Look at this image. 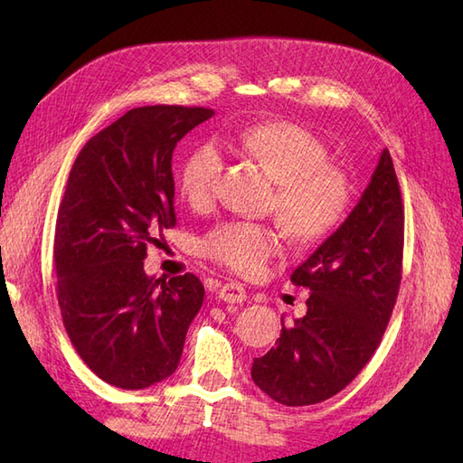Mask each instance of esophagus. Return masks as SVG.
Masks as SVG:
<instances>
[{"mask_svg": "<svg viewBox=\"0 0 463 463\" xmlns=\"http://www.w3.org/2000/svg\"><path fill=\"white\" fill-rule=\"evenodd\" d=\"M219 298L226 304H242L244 300H247V290H244L242 284L226 282L224 287L219 290Z\"/></svg>", "mask_w": 463, "mask_h": 463, "instance_id": "34e87169", "label": "esophagus"}]
</instances>
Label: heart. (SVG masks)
<instances>
[{"instance_id":"heart-1","label":"heart","mask_w":463,"mask_h":463,"mask_svg":"<svg viewBox=\"0 0 463 463\" xmlns=\"http://www.w3.org/2000/svg\"><path fill=\"white\" fill-rule=\"evenodd\" d=\"M232 143L262 165L277 181L272 209L290 239L308 244L336 226L348 209L346 176L328 165V149L317 135L288 121L247 127ZM224 171L219 143L206 141L186 156L181 169V193L193 209L214 203ZM282 247L277 229L259 222L231 221L204 234L201 250L242 277L257 274Z\"/></svg>"}]
</instances>
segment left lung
Wrapping results in <instances>:
<instances>
[{
  "instance_id": "obj_1",
  "label": "left lung",
  "mask_w": 463,
  "mask_h": 463,
  "mask_svg": "<svg viewBox=\"0 0 463 463\" xmlns=\"http://www.w3.org/2000/svg\"><path fill=\"white\" fill-rule=\"evenodd\" d=\"M404 206L383 149L358 204L292 272L308 288L307 314L284 324L277 346L254 358L250 376L284 406L338 394L376 352L402 280Z\"/></svg>"
}]
</instances>
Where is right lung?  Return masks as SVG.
Here are the masks:
<instances>
[{
    "label": "right lung",
    "instance_id": "obj_1",
    "mask_svg": "<svg viewBox=\"0 0 463 463\" xmlns=\"http://www.w3.org/2000/svg\"><path fill=\"white\" fill-rule=\"evenodd\" d=\"M214 115L146 105L91 137L69 173L55 224L57 300L77 354L121 390L173 376L203 307L194 274L145 272L146 244L175 226L173 151Z\"/></svg>",
    "mask_w": 463,
    "mask_h": 463
}]
</instances>
